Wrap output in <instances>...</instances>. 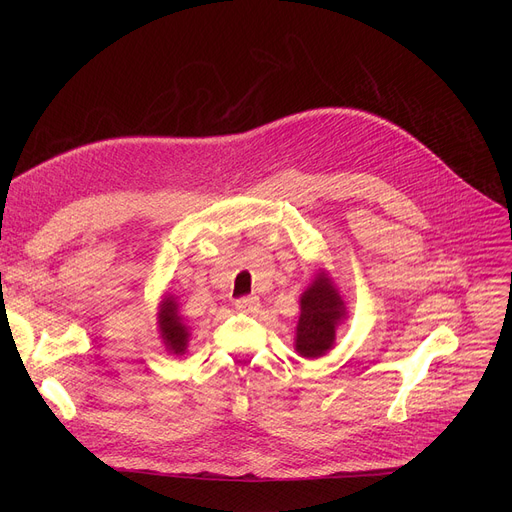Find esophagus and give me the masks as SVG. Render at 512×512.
Segmentation results:
<instances>
[{
    "label": "esophagus",
    "instance_id": "34e87169",
    "mask_svg": "<svg viewBox=\"0 0 512 512\" xmlns=\"http://www.w3.org/2000/svg\"><path fill=\"white\" fill-rule=\"evenodd\" d=\"M234 307L242 313H251V311L259 309V297H242L234 303Z\"/></svg>",
    "mask_w": 512,
    "mask_h": 512
}]
</instances>
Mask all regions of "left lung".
Segmentation results:
<instances>
[{
	"instance_id": "8db88e82",
	"label": "left lung",
	"mask_w": 512,
	"mask_h": 512,
	"mask_svg": "<svg viewBox=\"0 0 512 512\" xmlns=\"http://www.w3.org/2000/svg\"><path fill=\"white\" fill-rule=\"evenodd\" d=\"M346 317L338 288L326 272H319L301 294V317L294 348L305 359L324 357L336 340V328Z\"/></svg>"
}]
</instances>
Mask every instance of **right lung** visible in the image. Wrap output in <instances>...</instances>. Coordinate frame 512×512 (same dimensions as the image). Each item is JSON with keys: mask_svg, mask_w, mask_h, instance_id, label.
I'll use <instances>...</instances> for the list:
<instances>
[{"mask_svg": "<svg viewBox=\"0 0 512 512\" xmlns=\"http://www.w3.org/2000/svg\"><path fill=\"white\" fill-rule=\"evenodd\" d=\"M157 324H159V336L164 340L166 348L174 355H182L188 344V326L184 319L178 315V303L174 297H168L159 303L157 313Z\"/></svg>", "mask_w": 512, "mask_h": 512, "instance_id": "right-lung-1", "label": "right lung"}]
</instances>
